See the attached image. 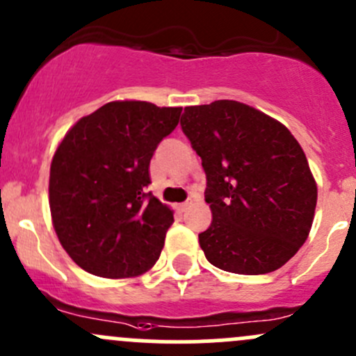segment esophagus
<instances>
[{
    "label": "esophagus",
    "instance_id": "obj_1",
    "mask_svg": "<svg viewBox=\"0 0 356 356\" xmlns=\"http://www.w3.org/2000/svg\"><path fill=\"white\" fill-rule=\"evenodd\" d=\"M192 204V200H186V202H183V204H179L178 205V211H181V212H185L186 209H188V205Z\"/></svg>",
    "mask_w": 356,
    "mask_h": 356
}]
</instances>
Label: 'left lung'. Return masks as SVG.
Masks as SVG:
<instances>
[{
  "label": "left lung",
  "instance_id": "left-lung-1",
  "mask_svg": "<svg viewBox=\"0 0 356 356\" xmlns=\"http://www.w3.org/2000/svg\"><path fill=\"white\" fill-rule=\"evenodd\" d=\"M181 130L202 159L212 222L199 234L212 266L267 274L300 250L312 228L317 185L284 124L238 101L188 106Z\"/></svg>",
  "mask_w": 356,
  "mask_h": 356
}]
</instances>
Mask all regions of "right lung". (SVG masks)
I'll return each mask as SVG.
<instances>
[{
  "label": "right lung",
  "instance_id": "1",
  "mask_svg": "<svg viewBox=\"0 0 356 356\" xmlns=\"http://www.w3.org/2000/svg\"><path fill=\"white\" fill-rule=\"evenodd\" d=\"M181 108L113 101L73 124L51 163L54 232L73 262L94 276L144 274L159 259L173 211L145 186L159 142Z\"/></svg>",
  "mask_w": 356,
  "mask_h": 356
}]
</instances>
